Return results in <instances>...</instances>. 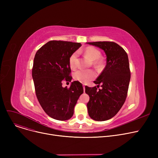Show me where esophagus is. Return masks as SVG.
<instances>
[{
    "mask_svg": "<svg viewBox=\"0 0 158 158\" xmlns=\"http://www.w3.org/2000/svg\"><path fill=\"white\" fill-rule=\"evenodd\" d=\"M83 89H84V92H85V86L83 85Z\"/></svg>",
    "mask_w": 158,
    "mask_h": 158,
    "instance_id": "esophagus-1",
    "label": "esophagus"
}]
</instances>
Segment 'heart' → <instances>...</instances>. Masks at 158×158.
I'll return each instance as SVG.
<instances>
[{"label":"heart","instance_id":"obj_1","mask_svg":"<svg viewBox=\"0 0 158 158\" xmlns=\"http://www.w3.org/2000/svg\"><path fill=\"white\" fill-rule=\"evenodd\" d=\"M84 53L85 56L92 61H94L98 60L101 57L100 51L93 47H87L85 49ZM77 52H75L70 56L69 58V64L72 69L76 68L77 64ZM99 64H100V63L98 61L95 62V64L96 65H98ZM95 77V73L93 70H79L74 73L75 79L81 82H84V83H86V82L93 79Z\"/></svg>","mask_w":158,"mask_h":158}]
</instances>
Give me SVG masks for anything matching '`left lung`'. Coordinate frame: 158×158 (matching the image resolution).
<instances>
[{
	"mask_svg": "<svg viewBox=\"0 0 158 158\" xmlns=\"http://www.w3.org/2000/svg\"><path fill=\"white\" fill-rule=\"evenodd\" d=\"M102 49L106 56V65L94 83L95 86H85V92L89 97L87 103L88 114L96 121L107 120L121 109L127 95L131 79L128 56L119 45L111 41L88 42Z\"/></svg>",
	"mask_w": 158,
	"mask_h": 158,
	"instance_id": "1",
	"label": "left lung"
}]
</instances>
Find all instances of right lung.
<instances>
[{
  "label": "right lung",
  "mask_w": 158,
  "mask_h": 158,
  "mask_svg": "<svg viewBox=\"0 0 158 158\" xmlns=\"http://www.w3.org/2000/svg\"><path fill=\"white\" fill-rule=\"evenodd\" d=\"M81 46L80 43L50 41L35 54L32 76L36 95L44 111L54 119H70L83 93V87L77 81L72 82L69 88L62 86L63 79L72 81L69 58Z\"/></svg>",
  "instance_id": "right-lung-1"
}]
</instances>
